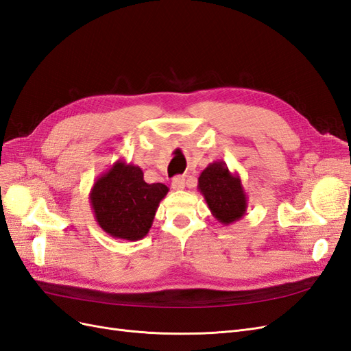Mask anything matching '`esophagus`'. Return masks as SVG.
I'll list each match as a JSON object with an SVG mask.
<instances>
[{"label": "esophagus", "mask_w": 351, "mask_h": 351, "mask_svg": "<svg viewBox=\"0 0 351 351\" xmlns=\"http://www.w3.org/2000/svg\"><path fill=\"white\" fill-rule=\"evenodd\" d=\"M174 190H183L186 187V178L183 176H177L173 178V183H171Z\"/></svg>", "instance_id": "obj_1"}]
</instances>
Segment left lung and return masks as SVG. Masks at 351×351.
<instances>
[{
    "label": "left lung",
    "mask_w": 351,
    "mask_h": 351,
    "mask_svg": "<svg viewBox=\"0 0 351 351\" xmlns=\"http://www.w3.org/2000/svg\"><path fill=\"white\" fill-rule=\"evenodd\" d=\"M197 189L205 197L210 214L222 226H230L246 215L247 195L240 174L231 173L226 162L209 164L199 176Z\"/></svg>",
    "instance_id": "left-lung-1"
}]
</instances>
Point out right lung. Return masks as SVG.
<instances>
[{"instance_id": "add662e5", "label": "right lung", "mask_w": 351, "mask_h": 351, "mask_svg": "<svg viewBox=\"0 0 351 351\" xmlns=\"http://www.w3.org/2000/svg\"><path fill=\"white\" fill-rule=\"evenodd\" d=\"M168 190L162 183L147 184L141 167L119 159L90 189L95 221L112 239L142 240Z\"/></svg>"}]
</instances>
